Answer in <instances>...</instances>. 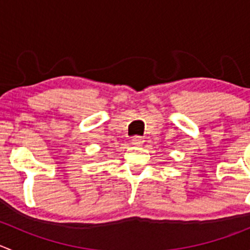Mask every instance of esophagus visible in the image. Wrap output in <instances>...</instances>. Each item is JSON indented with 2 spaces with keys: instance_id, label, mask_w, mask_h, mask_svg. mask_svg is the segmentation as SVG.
Segmentation results:
<instances>
[{
  "instance_id": "34e87169",
  "label": "esophagus",
  "mask_w": 250,
  "mask_h": 250,
  "mask_svg": "<svg viewBox=\"0 0 250 250\" xmlns=\"http://www.w3.org/2000/svg\"><path fill=\"white\" fill-rule=\"evenodd\" d=\"M132 144L135 145V146H140V145L144 144V138L142 137H134L132 139Z\"/></svg>"
}]
</instances>
